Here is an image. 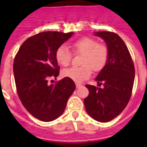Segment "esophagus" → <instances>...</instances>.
Returning <instances> with one entry per match:
<instances>
[{"mask_svg":"<svg viewBox=\"0 0 147 147\" xmlns=\"http://www.w3.org/2000/svg\"><path fill=\"white\" fill-rule=\"evenodd\" d=\"M76 88H79V87L82 86V84L80 83H76Z\"/></svg>","mask_w":147,"mask_h":147,"instance_id":"1","label":"esophagus"}]
</instances>
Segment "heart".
I'll list each match as a JSON object with an SVG mask.
<instances>
[{
	"label": "heart",
	"mask_w": 147,
	"mask_h": 147,
	"mask_svg": "<svg viewBox=\"0 0 147 147\" xmlns=\"http://www.w3.org/2000/svg\"><path fill=\"white\" fill-rule=\"evenodd\" d=\"M75 54H82L80 67H71L62 71V76L76 82L87 80L92 73V69L98 72L105 67L109 59V49L104 43H99L95 39L83 37L71 43ZM55 58L61 66L70 64L72 54L65 45H60L55 52Z\"/></svg>",
	"instance_id": "obj_1"
}]
</instances>
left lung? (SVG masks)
<instances>
[{
	"mask_svg": "<svg viewBox=\"0 0 147 147\" xmlns=\"http://www.w3.org/2000/svg\"><path fill=\"white\" fill-rule=\"evenodd\" d=\"M96 35L105 40L109 59L96 80L98 86L86 84L89 95L84 99L87 113L99 122H109L117 117L129 102L135 80V66L129 50L118 34L100 31Z\"/></svg>",
	"mask_w": 147,
	"mask_h": 147,
	"instance_id": "obj_1",
	"label": "left lung"
}]
</instances>
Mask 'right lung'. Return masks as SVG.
<instances>
[{
	"instance_id": "obj_1",
	"label": "right lung",
	"mask_w": 147,
	"mask_h": 147,
	"mask_svg": "<svg viewBox=\"0 0 147 147\" xmlns=\"http://www.w3.org/2000/svg\"><path fill=\"white\" fill-rule=\"evenodd\" d=\"M72 34H37L22 44L15 57L13 72L18 96L26 109L42 121L49 122L60 117L76 89L74 81L68 78L51 85L48 82L60 73L55 52Z\"/></svg>"
}]
</instances>
